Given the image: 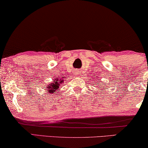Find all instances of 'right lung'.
<instances>
[{
  "label": "right lung",
  "instance_id": "add662e5",
  "mask_svg": "<svg viewBox=\"0 0 148 148\" xmlns=\"http://www.w3.org/2000/svg\"><path fill=\"white\" fill-rule=\"evenodd\" d=\"M58 79L57 78H55L54 79V80L53 81V82L51 84L49 85V86H47V91L49 93H56V91H58V89H59V86L60 85H61V84L62 82H64V80H61L60 79V80L58 81Z\"/></svg>",
  "mask_w": 148,
  "mask_h": 148
}]
</instances>
